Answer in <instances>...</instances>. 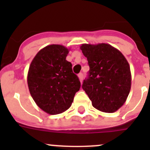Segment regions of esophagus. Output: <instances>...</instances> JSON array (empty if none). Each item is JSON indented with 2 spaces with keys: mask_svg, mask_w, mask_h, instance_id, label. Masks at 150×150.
<instances>
[{
  "mask_svg": "<svg viewBox=\"0 0 150 150\" xmlns=\"http://www.w3.org/2000/svg\"><path fill=\"white\" fill-rule=\"evenodd\" d=\"M78 78H79L80 81H81V82H82L83 80V73L78 74Z\"/></svg>",
  "mask_w": 150,
  "mask_h": 150,
  "instance_id": "obj_1",
  "label": "esophagus"
}]
</instances>
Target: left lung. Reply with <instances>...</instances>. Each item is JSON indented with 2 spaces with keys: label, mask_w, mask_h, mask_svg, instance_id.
<instances>
[{
  "label": "left lung",
  "mask_w": 150,
  "mask_h": 150,
  "mask_svg": "<svg viewBox=\"0 0 150 150\" xmlns=\"http://www.w3.org/2000/svg\"><path fill=\"white\" fill-rule=\"evenodd\" d=\"M81 49L90 67L83 89L93 107L104 112H115L123 105L131 90L128 61L119 50L107 43H84Z\"/></svg>",
  "instance_id": "1"
}]
</instances>
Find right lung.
Instances as JSON below:
<instances>
[{"instance_id": "1", "label": "right lung", "mask_w": 150, "mask_h": 150, "mask_svg": "<svg viewBox=\"0 0 150 150\" xmlns=\"http://www.w3.org/2000/svg\"><path fill=\"white\" fill-rule=\"evenodd\" d=\"M69 49L62 45L47 46L38 52L28 74L29 91L36 104L46 113L66 111L73 102L81 82L67 61Z\"/></svg>"}]
</instances>
